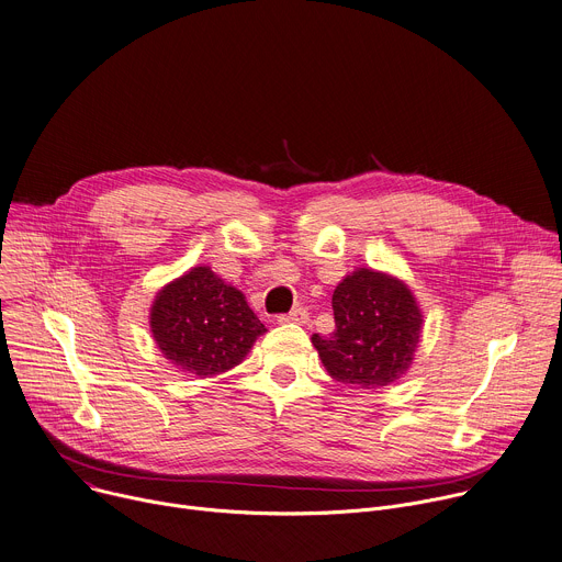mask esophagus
<instances>
[{
    "label": "esophagus",
    "instance_id": "34e87169",
    "mask_svg": "<svg viewBox=\"0 0 562 562\" xmlns=\"http://www.w3.org/2000/svg\"><path fill=\"white\" fill-rule=\"evenodd\" d=\"M307 322V310L294 307L288 315H279V324H305Z\"/></svg>",
    "mask_w": 562,
    "mask_h": 562
}]
</instances>
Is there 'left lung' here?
I'll list each match as a JSON object with an SVG mask.
<instances>
[{
	"instance_id": "obj_1",
	"label": "left lung",
	"mask_w": 562,
	"mask_h": 562,
	"mask_svg": "<svg viewBox=\"0 0 562 562\" xmlns=\"http://www.w3.org/2000/svg\"><path fill=\"white\" fill-rule=\"evenodd\" d=\"M335 333L313 335L330 378L350 389H380L413 361L422 315L411 290L382 272L357 270L335 294Z\"/></svg>"
}]
</instances>
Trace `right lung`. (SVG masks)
<instances>
[{"mask_svg":"<svg viewBox=\"0 0 562 562\" xmlns=\"http://www.w3.org/2000/svg\"><path fill=\"white\" fill-rule=\"evenodd\" d=\"M151 333L171 363L207 378L240 363L266 326L236 288L194 268L158 292Z\"/></svg>","mask_w":562,"mask_h":562,"instance_id":"1","label":"right lung"}]
</instances>
